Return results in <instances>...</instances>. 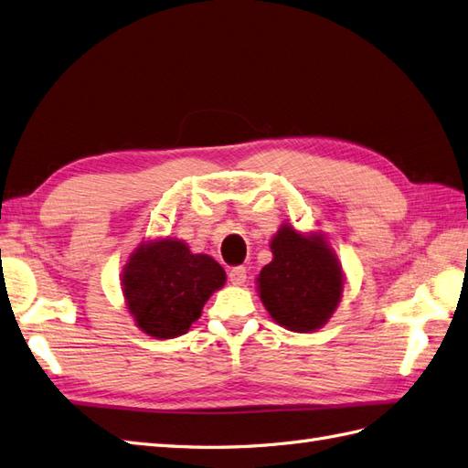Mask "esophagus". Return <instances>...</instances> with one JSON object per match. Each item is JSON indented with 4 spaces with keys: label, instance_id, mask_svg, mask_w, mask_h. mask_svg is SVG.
Returning a JSON list of instances; mask_svg holds the SVG:
<instances>
[{
    "label": "esophagus",
    "instance_id": "esophagus-1",
    "mask_svg": "<svg viewBox=\"0 0 468 468\" xmlns=\"http://www.w3.org/2000/svg\"><path fill=\"white\" fill-rule=\"evenodd\" d=\"M245 280H247L245 266H235V269L229 271V282H231V284L241 286V284H245Z\"/></svg>",
    "mask_w": 468,
    "mask_h": 468
}]
</instances>
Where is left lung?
I'll use <instances>...</instances> for the list:
<instances>
[{
    "label": "left lung",
    "instance_id": "obj_1",
    "mask_svg": "<svg viewBox=\"0 0 468 468\" xmlns=\"http://www.w3.org/2000/svg\"><path fill=\"white\" fill-rule=\"evenodd\" d=\"M272 262L259 274L264 308L282 327L308 333L335 312L343 292L337 257L322 237H305L284 225L271 243Z\"/></svg>",
    "mask_w": 468,
    "mask_h": 468
}]
</instances>
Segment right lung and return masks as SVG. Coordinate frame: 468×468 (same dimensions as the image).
Masks as SVG:
<instances>
[{"mask_svg":"<svg viewBox=\"0 0 468 468\" xmlns=\"http://www.w3.org/2000/svg\"><path fill=\"white\" fill-rule=\"evenodd\" d=\"M225 284V271L207 255H192L180 241L141 245L123 269L127 308L156 339L184 335L204 303Z\"/></svg>","mask_w":468,"mask_h":468,"instance_id":"1","label":"right lung"}]
</instances>
